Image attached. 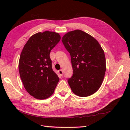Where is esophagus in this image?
<instances>
[{"label": "esophagus", "instance_id": "34e87169", "mask_svg": "<svg viewBox=\"0 0 130 130\" xmlns=\"http://www.w3.org/2000/svg\"><path fill=\"white\" fill-rule=\"evenodd\" d=\"M58 72H59V74H60L61 76L62 75V74H63V71H62V70H59V71H58Z\"/></svg>", "mask_w": 130, "mask_h": 130}]
</instances>
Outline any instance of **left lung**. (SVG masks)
<instances>
[{"label":"left lung","instance_id":"8db88e82","mask_svg":"<svg viewBox=\"0 0 130 130\" xmlns=\"http://www.w3.org/2000/svg\"><path fill=\"white\" fill-rule=\"evenodd\" d=\"M62 42L71 56L73 75L68 79L72 92L85 97L100 88L106 70L104 52L98 41L80 29L63 35Z\"/></svg>","mask_w":130,"mask_h":130}]
</instances>
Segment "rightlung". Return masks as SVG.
I'll use <instances>...</instances> for the list:
<instances>
[{
    "mask_svg": "<svg viewBox=\"0 0 130 130\" xmlns=\"http://www.w3.org/2000/svg\"><path fill=\"white\" fill-rule=\"evenodd\" d=\"M60 39L59 33L38 32L29 38L21 52L19 75L27 92L36 99L49 98L59 81L52 70L50 54Z\"/></svg>",
    "mask_w": 130,
    "mask_h": 130,
    "instance_id": "1",
    "label": "right lung"
}]
</instances>
